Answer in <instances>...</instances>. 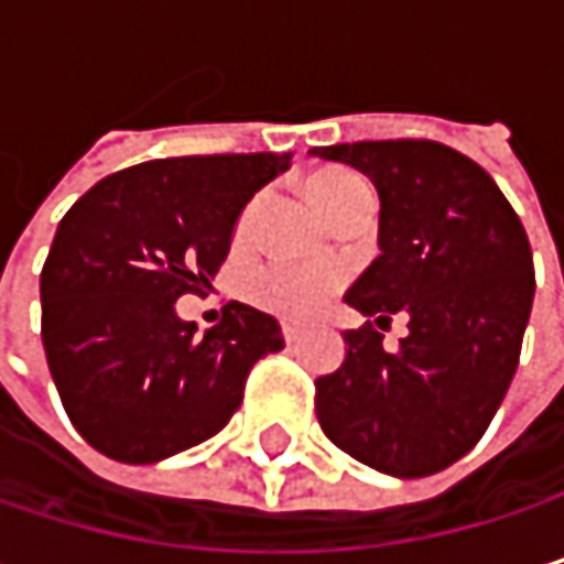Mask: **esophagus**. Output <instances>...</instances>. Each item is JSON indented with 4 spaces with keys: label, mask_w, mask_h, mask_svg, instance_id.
Here are the masks:
<instances>
[{
    "label": "esophagus",
    "mask_w": 564,
    "mask_h": 564,
    "mask_svg": "<svg viewBox=\"0 0 564 564\" xmlns=\"http://www.w3.org/2000/svg\"><path fill=\"white\" fill-rule=\"evenodd\" d=\"M283 339L293 346V343L300 339V326H293V323H283Z\"/></svg>",
    "instance_id": "34e87169"
}]
</instances>
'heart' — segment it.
<instances>
[{"label": "heart", "instance_id": "obj_1", "mask_svg": "<svg viewBox=\"0 0 564 564\" xmlns=\"http://www.w3.org/2000/svg\"><path fill=\"white\" fill-rule=\"evenodd\" d=\"M369 185L359 172L343 166L316 170L306 178V192L316 202V208L329 218L336 205H343L356 188ZM248 225V215L241 221V231ZM343 271L336 264H306V261H271L248 274L245 293L254 306L283 316V319H306L323 306V300L339 286Z\"/></svg>", "mask_w": 564, "mask_h": 564}]
</instances>
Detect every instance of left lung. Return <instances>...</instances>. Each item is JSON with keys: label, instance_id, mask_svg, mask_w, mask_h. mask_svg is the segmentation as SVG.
<instances>
[{"label": "left lung", "instance_id": "1", "mask_svg": "<svg viewBox=\"0 0 564 564\" xmlns=\"http://www.w3.org/2000/svg\"><path fill=\"white\" fill-rule=\"evenodd\" d=\"M379 188V258L346 303L388 325L409 316L394 354L372 323L346 329V359L316 379L323 434L372 470L427 477L460 460L494 421L519 366L535 274L500 185L434 140L313 147Z\"/></svg>", "mask_w": 564, "mask_h": 564}]
</instances>
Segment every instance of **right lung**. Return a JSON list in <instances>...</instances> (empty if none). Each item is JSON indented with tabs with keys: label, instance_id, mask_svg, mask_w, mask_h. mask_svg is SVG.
I'll return each mask as SVG.
<instances>
[{
	"label": "right lung",
	"instance_id": "1",
	"mask_svg": "<svg viewBox=\"0 0 564 564\" xmlns=\"http://www.w3.org/2000/svg\"><path fill=\"white\" fill-rule=\"evenodd\" d=\"M290 153L153 160L100 178L61 218L42 268V343L80 437L120 464H156L218 434L281 323L231 300L195 333L175 316L228 258L241 208Z\"/></svg>",
	"mask_w": 564,
	"mask_h": 564
}]
</instances>
